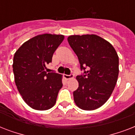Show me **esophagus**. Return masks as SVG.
<instances>
[{
    "mask_svg": "<svg viewBox=\"0 0 135 135\" xmlns=\"http://www.w3.org/2000/svg\"><path fill=\"white\" fill-rule=\"evenodd\" d=\"M64 77L66 80H70V79L74 78V75L73 74H71V75H64Z\"/></svg>",
    "mask_w": 135,
    "mask_h": 135,
    "instance_id": "1",
    "label": "esophagus"
}]
</instances>
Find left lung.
<instances>
[{
	"instance_id": "8db88e82",
	"label": "left lung",
	"mask_w": 135,
	"mask_h": 135,
	"mask_svg": "<svg viewBox=\"0 0 135 135\" xmlns=\"http://www.w3.org/2000/svg\"><path fill=\"white\" fill-rule=\"evenodd\" d=\"M68 42L76 53L83 76H77L74 102L80 109L92 111L104 105L117 83L119 59L111 43L94 34L72 35Z\"/></svg>"
}]
</instances>
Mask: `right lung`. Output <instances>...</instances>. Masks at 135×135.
Listing matches in <instances>:
<instances>
[{"mask_svg":"<svg viewBox=\"0 0 135 135\" xmlns=\"http://www.w3.org/2000/svg\"><path fill=\"white\" fill-rule=\"evenodd\" d=\"M64 39L63 35H38L15 53L12 68L16 86L26 104L35 110L51 109L63 85L62 75L47 73L45 69Z\"/></svg>","mask_w":135,"mask_h":135,"instance_id":"1","label":"right lung"}]
</instances>
